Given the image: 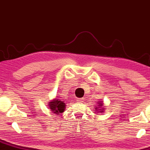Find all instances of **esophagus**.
<instances>
[{"label": "esophagus", "instance_id": "34e87169", "mask_svg": "<svg viewBox=\"0 0 150 150\" xmlns=\"http://www.w3.org/2000/svg\"><path fill=\"white\" fill-rule=\"evenodd\" d=\"M78 102H83V101H84V98H80V99H78Z\"/></svg>", "mask_w": 150, "mask_h": 150}]
</instances>
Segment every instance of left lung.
Instances as JSON below:
<instances>
[{"label": "left lung", "mask_w": 150, "mask_h": 150, "mask_svg": "<svg viewBox=\"0 0 150 150\" xmlns=\"http://www.w3.org/2000/svg\"><path fill=\"white\" fill-rule=\"evenodd\" d=\"M103 101L101 100V101H99L97 102V106L95 107V110L96 111L95 113H97V115H99V113H103V112L105 110V108H103Z\"/></svg>", "instance_id": "8db88e82"}]
</instances>
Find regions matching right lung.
Instances as JSON below:
<instances>
[{
	"label": "right lung",
	"instance_id": "add662e5",
	"mask_svg": "<svg viewBox=\"0 0 150 150\" xmlns=\"http://www.w3.org/2000/svg\"><path fill=\"white\" fill-rule=\"evenodd\" d=\"M48 106L51 110V111H52V112L58 115L64 112L66 109V103H64V101H62L61 99H59V98L57 99L56 97L52 101H49Z\"/></svg>",
	"mask_w": 150,
	"mask_h": 150
}]
</instances>
